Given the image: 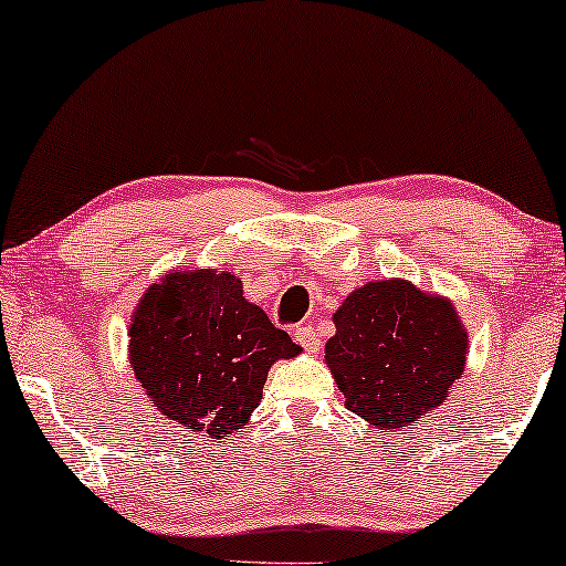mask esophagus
<instances>
[{
  "label": "esophagus",
  "instance_id": "obj_1",
  "mask_svg": "<svg viewBox=\"0 0 566 566\" xmlns=\"http://www.w3.org/2000/svg\"><path fill=\"white\" fill-rule=\"evenodd\" d=\"M293 338L298 340V344L305 348V350H311V354H316V350H321V336H318V331L313 328V326H308V323H305V326H298L293 331Z\"/></svg>",
  "mask_w": 566,
  "mask_h": 566
}]
</instances>
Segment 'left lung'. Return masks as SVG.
<instances>
[{
	"label": "left lung",
	"mask_w": 566,
	"mask_h": 566,
	"mask_svg": "<svg viewBox=\"0 0 566 566\" xmlns=\"http://www.w3.org/2000/svg\"><path fill=\"white\" fill-rule=\"evenodd\" d=\"M333 323L326 364L346 409L378 429L413 426L464 374L469 336L459 313L401 277L356 289Z\"/></svg>",
	"instance_id": "1"
}]
</instances>
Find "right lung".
<instances>
[{
	"mask_svg": "<svg viewBox=\"0 0 566 566\" xmlns=\"http://www.w3.org/2000/svg\"><path fill=\"white\" fill-rule=\"evenodd\" d=\"M129 364L165 419L210 439L248 423L277 358L301 346L248 303L240 277L216 268L153 283L129 321Z\"/></svg>",
	"mask_w": 566,
	"mask_h": 566,
	"instance_id": "add662e5",
	"label": "right lung"
}]
</instances>
